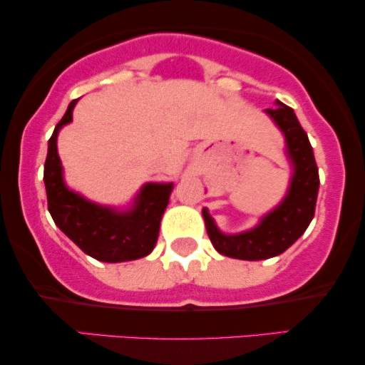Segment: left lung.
Segmentation results:
<instances>
[{
  "instance_id": "obj_1",
  "label": "left lung",
  "mask_w": 365,
  "mask_h": 365,
  "mask_svg": "<svg viewBox=\"0 0 365 365\" xmlns=\"http://www.w3.org/2000/svg\"><path fill=\"white\" fill-rule=\"evenodd\" d=\"M266 113L286 136L287 154L294 166L287 196L256 227L241 234H222L207 209H202L207 236L216 251L242 261H261L282 254L302 236L316 211L319 169L306 131L299 124L294 109L281 101H277L276 108L266 109Z\"/></svg>"
}]
</instances>
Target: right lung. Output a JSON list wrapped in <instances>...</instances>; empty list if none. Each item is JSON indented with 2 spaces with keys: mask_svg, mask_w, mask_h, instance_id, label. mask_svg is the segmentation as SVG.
I'll return each mask as SVG.
<instances>
[{
  "mask_svg": "<svg viewBox=\"0 0 365 365\" xmlns=\"http://www.w3.org/2000/svg\"><path fill=\"white\" fill-rule=\"evenodd\" d=\"M78 99L69 103L66 113L48 141L43 178L46 186L48 211L54 224L83 252L98 261L124 262L148 256L156 246L159 224L169 202L173 182L144 184L134 206L123 212L99 206L79 196L78 192L69 191L63 181L56 139L59 129L73 121V109Z\"/></svg>",
  "mask_w": 365,
  "mask_h": 365,
  "instance_id": "right-lung-1",
  "label": "right lung"
}]
</instances>
